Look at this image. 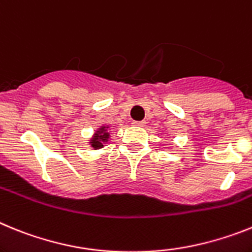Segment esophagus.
<instances>
[{"label":"esophagus","mask_w":252,"mask_h":252,"mask_svg":"<svg viewBox=\"0 0 252 252\" xmlns=\"http://www.w3.org/2000/svg\"><path fill=\"white\" fill-rule=\"evenodd\" d=\"M144 124H146L144 120H142V122H133V126H144Z\"/></svg>","instance_id":"esophagus-1"}]
</instances>
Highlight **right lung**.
Returning <instances> with one entry per match:
<instances>
[{
	"instance_id": "add662e5",
	"label": "right lung",
	"mask_w": 252,
	"mask_h": 252,
	"mask_svg": "<svg viewBox=\"0 0 252 252\" xmlns=\"http://www.w3.org/2000/svg\"><path fill=\"white\" fill-rule=\"evenodd\" d=\"M108 138V133L105 132V130H102L101 132H99V134L95 135V138H94V142H93V147L95 148H101L102 147V143L100 142V139H106Z\"/></svg>"
}]
</instances>
